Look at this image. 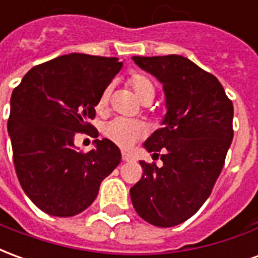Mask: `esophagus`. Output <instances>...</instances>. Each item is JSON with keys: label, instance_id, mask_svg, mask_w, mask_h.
<instances>
[{"label": "esophagus", "instance_id": "esophagus-1", "mask_svg": "<svg viewBox=\"0 0 258 258\" xmlns=\"http://www.w3.org/2000/svg\"><path fill=\"white\" fill-rule=\"evenodd\" d=\"M121 157H123L124 162H131V160H134V156H133L131 153H127V152H123V153H121Z\"/></svg>", "mask_w": 258, "mask_h": 258}]
</instances>
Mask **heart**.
Returning a JSON list of instances; mask_svg holds the SVG:
<instances>
[{
  "label": "heart",
  "mask_w": 258,
  "mask_h": 258,
  "mask_svg": "<svg viewBox=\"0 0 258 258\" xmlns=\"http://www.w3.org/2000/svg\"><path fill=\"white\" fill-rule=\"evenodd\" d=\"M128 84L142 103L146 101H152L155 98V92H156L155 84L149 77H146L144 74H133L128 79ZM110 92H112L110 85L105 87L101 92L98 102H96V107L99 110H103L107 106L109 99H110ZM103 134L107 140L114 142L116 145L121 146V148H130L135 141L145 137L146 125L141 120L116 117L105 124Z\"/></svg>",
  "instance_id": "1"
}]
</instances>
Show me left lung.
<instances>
[{
    "label": "left lung",
    "instance_id": "1",
    "mask_svg": "<svg viewBox=\"0 0 258 258\" xmlns=\"http://www.w3.org/2000/svg\"><path fill=\"white\" fill-rule=\"evenodd\" d=\"M163 84L167 113L144 148L163 164L140 162L142 178L130 189L141 218L168 228L199 210L221 173L233 138V105L220 81L181 55L133 56Z\"/></svg>",
    "mask_w": 258,
    "mask_h": 258
}]
</instances>
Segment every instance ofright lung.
<instances>
[{
  "instance_id": "obj_1",
  "label": "right lung",
  "mask_w": 258,
  "mask_h": 258,
  "mask_svg": "<svg viewBox=\"0 0 258 258\" xmlns=\"http://www.w3.org/2000/svg\"><path fill=\"white\" fill-rule=\"evenodd\" d=\"M117 58L69 53L29 70L12 92L8 133L16 175L44 213L72 217L95 200L99 185L121 153L112 141L95 140L83 153L76 133L98 137L88 120L98 98L120 72Z\"/></svg>"
}]
</instances>
